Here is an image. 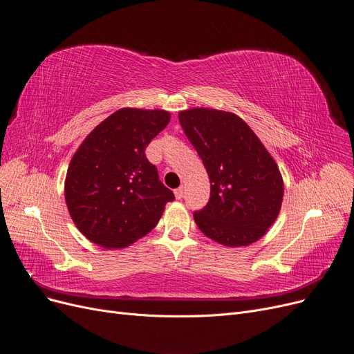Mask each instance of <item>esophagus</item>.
I'll return each instance as SVG.
<instances>
[{
	"label": "esophagus",
	"instance_id": "34e87169",
	"mask_svg": "<svg viewBox=\"0 0 354 354\" xmlns=\"http://www.w3.org/2000/svg\"><path fill=\"white\" fill-rule=\"evenodd\" d=\"M184 187H179V188H176L175 189V197H176V200H180L182 197H184Z\"/></svg>",
	"mask_w": 354,
	"mask_h": 354
}]
</instances>
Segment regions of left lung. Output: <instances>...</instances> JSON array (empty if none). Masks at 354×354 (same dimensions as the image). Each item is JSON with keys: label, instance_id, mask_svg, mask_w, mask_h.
<instances>
[{"label": "left lung", "instance_id": "obj_1", "mask_svg": "<svg viewBox=\"0 0 354 354\" xmlns=\"http://www.w3.org/2000/svg\"><path fill=\"white\" fill-rule=\"evenodd\" d=\"M184 133L210 179V200L194 220L207 238L229 246L261 239L279 217L280 169L241 116L212 108L179 112Z\"/></svg>", "mask_w": 354, "mask_h": 354}]
</instances>
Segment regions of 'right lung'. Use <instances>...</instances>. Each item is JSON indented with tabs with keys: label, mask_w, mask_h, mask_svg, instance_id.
Wrapping results in <instances>:
<instances>
[{
	"label": "right lung",
	"mask_w": 354,
	"mask_h": 354,
	"mask_svg": "<svg viewBox=\"0 0 354 354\" xmlns=\"http://www.w3.org/2000/svg\"><path fill=\"white\" fill-rule=\"evenodd\" d=\"M163 109L122 108L83 140L65 176V203L77 229L104 250L129 246L159 223L174 192L144 150L169 124Z\"/></svg>",
	"instance_id": "add662e5"
}]
</instances>
